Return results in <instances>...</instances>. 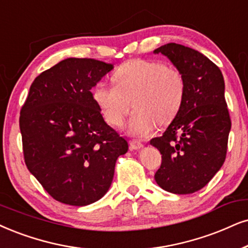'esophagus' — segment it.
<instances>
[{
	"instance_id": "1",
	"label": "esophagus",
	"mask_w": 248,
	"mask_h": 248,
	"mask_svg": "<svg viewBox=\"0 0 248 248\" xmlns=\"http://www.w3.org/2000/svg\"><path fill=\"white\" fill-rule=\"evenodd\" d=\"M130 147L133 150H140V149H142V147H143V144L139 142V140H131Z\"/></svg>"
}]
</instances>
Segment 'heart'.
<instances>
[{"label": "heart", "instance_id": "b5f03b06", "mask_svg": "<svg viewBox=\"0 0 248 248\" xmlns=\"http://www.w3.org/2000/svg\"><path fill=\"white\" fill-rule=\"evenodd\" d=\"M114 86L98 83L93 97L108 124L120 127L133 105L128 133L145 137L156 124H167L178 114L186 95V81L176 68L164 62L130 61L114 72Z\"/></svg>", "mask_w": 248, "mask_h": 248}]
</instances>
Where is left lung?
Wrapping results in <instances>:
<instances>
[{
    "mask_svg": "<svg viewBox=\"0 0 248 248\" xmlns=\"http://www.w3.org/2000/svg\"><path fill=\"white\" fill-rule=\"evenodd\" d=\"M183 75L186 95L164 135L151 140L162 155L155 175L159 186L175 194L202 189L220 170L231 129L222 72L197 50L177 43L155 49Z\"/></svg>",
    "mask_w": 248,
    "mask_h": 248,
    "instance_id": "left-lung-1",
    "label": "left lung"
}]
</instances>
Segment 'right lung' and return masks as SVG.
Returning a JSON list of instances; mask_svg holds the SVG:
<instances>
[{
  "mask_svg": "<svg viewBox=\"0 0 248 248\" xmlns=\"http://www.w3.org/2000/svg\"><path fill=\"white\" fill-rule=\"evenodd\" d=\"M113 64L67 58L42 72L20 112L28 170L52 198L87 206L108 192L127 140L106 124L90 90Z\"/></svg>",
  "mask_w": 248,
  "mask_h": 248,
  "instance_id": "add662e5",
  "label": "right lung"
}]
</instances>
